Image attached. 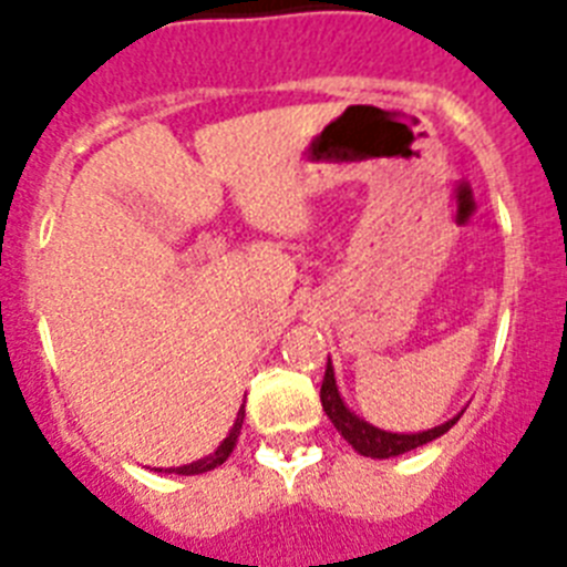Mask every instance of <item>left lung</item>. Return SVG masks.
<instances>
[{
    "instance_id": "8db88e82",
    "label": "left lung",
    "mask_w": 567,
    "mask_h": 567,
    "mask_svg": "<svg viewBox=\"0 0 567 567\" xmlns=\"http://www.w3.org/2000/svg\"><path fill=\"white\" fill-rule=\"evenodd\" d=\"M320 405H323V412L327 417L332 420V425L340 432V437L346 443L352 445L354 452L363 454V457L372 460H389V457H400V454L412 452V449H420V445L432 443V440L443 437L449 429L460 420V414H454L452 420H445V423L434 425V429H425V432H414V434H403V432H385V429H378V425L365 423L363 417L349 409L343 403L338 392V380H334V365L332 360L327 363V374H323V383H320Z\"/></svg>"
}]
</instances>
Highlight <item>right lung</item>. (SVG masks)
Wrapping results in <instances>:
<instances>
[{
	"label": "right lung",
	"mask_w": 567,
	"mask_h": 567,
	"mask_svg": "<svg viewBox=\"0 0 567 567\" xmlns=\"http://www.w3.org/2000/svg\"><path fill=\"white\" fill-rule=\"evenodd\" d=\"M240 425H244V405H240V409H238V417H235V423H233V429H229V434L221 440V445H218V449H215L213 454H207V457H202V460H195V463H189V465H178V468H155V471H167V474H184V477H193V474H204V471L218 468V465H221L224 460H227L229 454H233L235 443H238Z\"/></svg>",
	"instance_id": "1"
}]
</instances>
